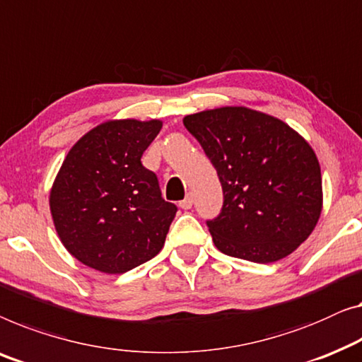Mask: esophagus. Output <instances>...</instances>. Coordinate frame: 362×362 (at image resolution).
I'll return each instance as SVG.
<instances>
[{"instance_id": "esophagus-1", "label": "esophagus", "mask_w": 362, "mask_h": 362, "mask_svg": "<svg viewBox=\"0 0 362 362\" xmlns=\"http://www.w3.org/2000/svg\"><path fill=\"white\" fill-rule=\"evenodd\" d=\"M192 204H194V197H192V194H187V196L182 199V201L180 202V207L181 209H185V211H187V209H191L192 207Z\"/></svg>"}]
</instances>
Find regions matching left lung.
I'll use <instances>...</instances> for the list:
<instances>
[{"instance_id": "1", "label": "left lung", "mask_w": 362, "mask_h": 362, "mask_svg": "<svg viewBox=\"0 0 362 362\" xmlns=\"http://www.w3.org/2000/svg\"><path fill=\"white\" fill-rule=\"evenodd\" d=\"M182 124L222 185V212L207 222L217 250L266 264L310 237L323 209L322 173L315 151L297 130L245 106L206 109Z\"/></svg>"}]
</instances>
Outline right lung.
<instances>
[{"label":"right lung","instance_id":"add662e5","mask_svg":"<svg viewBox=\"0 0 362 362\" xmlns=\"http://www.w3.org/2000/svg\"><path fill=\"white\" fill-rule=\"evenodd\" d=\"M161 127L160 119H111L66 153L50 189V214L68 253L88 268L122 274L163 248L177 209L140 161Z\"/></svg>","mask_w":362,"mask_h":362}]
</instances>
